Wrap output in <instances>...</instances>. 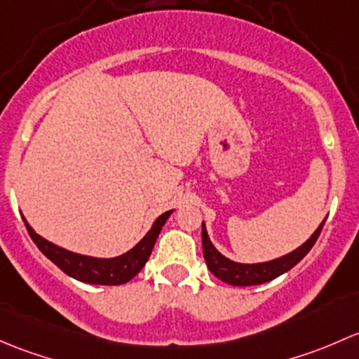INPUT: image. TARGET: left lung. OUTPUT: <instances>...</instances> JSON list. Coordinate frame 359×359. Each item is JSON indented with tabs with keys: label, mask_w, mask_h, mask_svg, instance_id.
Here are the masks:
<instances>
[{
	"label": "left lung",
	"mask_w": 359,
	"mask_h": 359,
	"mask_svg": "<svg viewBox=\"0 0 359 359\" xmlns=\"http://www.w3.org/2000/svg\"><path fill=\"white\" fill-rule=\"evenodd\" d=\"M327 219V217H325ZM325 221H321L320 226L316 228V231L302 243L301 247H297L295 250H292L290 254L278 257V259L266 261V262H256V264H243V262H235L228 257H224L216 247L212 245V242L209 240L207 235L205 224L202 223V249H204V259L207 268L210 269L214 276H217L219 280H223L228 285L235 287H249V285H261V283L269 282V280H275L276 276L283 275L289 269L294 268L306 254L311 250V247L315 245L318 236L321 233V228H323Z\"/></svg>",
	"instance_id": "left-lung-1"
}]
</instances>
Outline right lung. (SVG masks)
<instances>
[{"label": "right lung", "mask_w": 359, "mask_h": 359, "mask_svg": "<svg viewBox=\"0 0 359 359\" xmlns=\"http://www.w3.org/2000/svg\"><path fill=\"white\" fill-rule=\"evenodd\" d=\"M171 214L172 210L161 214V216L154 221L149 233L143 236L131 250H128L123 256L109 257V259L83 256V254H76L70 252L67 249H62V247L48 242V240L43 238L41 235L36 233L31 228V224L25 221V217H22V219H24L25 228H27L32 242H34L44 256H46L51 262H55L65 275L72 276V278L79 280V282L91 283V285H123V283L135 278V276L142 271V268L145 266V262L149 261L150 254H152L155 240H157L162 226H164L165 221H168V217L171 216Z\"/></svg>", "instance_id": "add662e5"}]
</instances>
